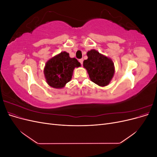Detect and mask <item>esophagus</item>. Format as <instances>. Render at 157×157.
<instances>
[{
	"mask_svg": "<svg viewBox=\"0 0 157 157\" xmlns=\"http://www.w3.org/2000/svg\"><path fill=\"white\" fill-rule=\"evenodd\" d=\"M78 61H79V62L80 63V64L82 65V63H83V59H80Z\"/></svg>",
	"mask_w": 157,
	"mask_h": 157,
	"instance_id": "esophagus-1",
	"label": "esophagus"
}]
</instances>
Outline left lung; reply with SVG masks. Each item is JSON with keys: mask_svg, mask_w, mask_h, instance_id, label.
<instances>
[{"mask_svg": "<svg viewBox=\"0 0 157 157\" xmlns=\"http://www.w3.org/2000/svg\"><path fill=\"white\" fill-rule=\"evenodd\" d=\"M86 54L88 59L83 61V66L90 80L99 86H107L115 74L113 61L94 49L88 51Z\"/></svg>", "mask_w": 157, "mask_h": 157, "instance_id": "1", "label": "left lung"}]
</instances>
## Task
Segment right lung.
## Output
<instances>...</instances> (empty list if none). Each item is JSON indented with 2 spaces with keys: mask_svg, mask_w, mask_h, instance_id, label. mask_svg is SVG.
I'll use <instances>...</instances> for the list:
<instances>
[{
  "mask_svg": "<svg viewBox=\"0 0 157 157\" xmlns=\"http://www.w3.org/2000/svg\"><path fill=\"white\" fill-rule=\"evenodd\" d=\"M80 66L77 59L70 58L67 52H61L46 63L44 68L46 81L52 88H62L72 78L75 68Z\"/></svg>",
  "mask_w": 157,
  "mask_h": 157,
  "instance_id": "obj_1",
  "label": "right lung"
}]
</instances>
